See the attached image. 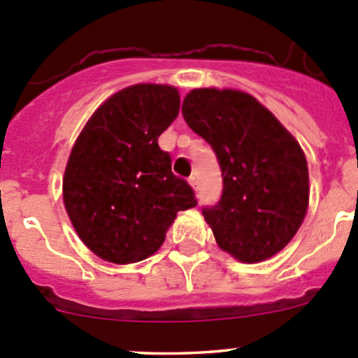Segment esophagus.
<instances>
[{
    "instance_id": "esophagus-1",
    "label": "esophagus",
    "mask_w": 358,
    "mask_h": 358,
    "mask_svg": "<svg viewBox=\"0 0 358 358\" xmlns=\"http://www.w3.org/2000/svg\"><path fill=\"white\" fill-rule=\"evenodd\" d=\"M189 183H190V185H192V189H197V185H199V182H197V176L196 175L190 176Z\"/></svg>"
}]
</instances>
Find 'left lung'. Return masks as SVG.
Here are the masks:
<instances>
[{
    "mask_svg": "<svg viewBox=\"0 0 358 358\" xmlns=\"http://www.w3.org/2000/svg\"><path fill=\"white\" fill-rule=\"evenodd\" d=\"M183 119L215 150L222 197L202 215L223 251L258 263L287 246L308 208V166L294 136L255 96L199 88Z\"/></svg>",
    "mask_w": 358,
    "mask_h": 358,
    "instance_id": "left-lung-1",
    "label": "left lung"
}]
</instances>
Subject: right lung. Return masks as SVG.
Instances as JSON below:
<instances>
[{"label":"right lung","mask_w":358,"mask_h":358,"mask_svg":"<svg viewBox=\"0 0 358 358\" xmlns=\"http://www.w3.org/2000/svg\"><path fill=\"white\" fill-rule=\"evenodd\" d=\"M178 110L173 86H128L93 112L72 147L64 204L79 239L106 262L149 258L176 213L197 204L157 143Z\"/></svg>","instance_id":"add662e5"}]
</instances>
